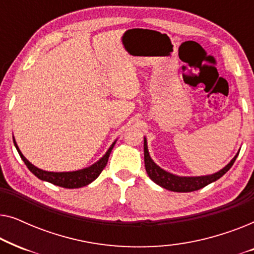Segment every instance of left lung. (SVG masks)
Returning a JSON list of instances; mask_svg holds the SVG:
<instances>
[{"mask_svg":"<svg viewBox=\"0 0 254 254\" xmlns=\"http://www.w3.org/2000/svg\"><path fill=\"white\" fill-rule=\"evenodd\" d=\"M144 165H145V171H147L149 178H150L155 184H157L158 186L163 187V189L172 190V192H193V190H197L202 187L209 185V184L216 182L217 179H220L222 176H224L230 168L234 164L236 158L239 154V150L237 154L235 155V157L224 166L223 169H221L220 171L213 173V175H206V176H178L175 173H171L166 170L162 169L161 166L156 164L150 157L148 150V141L147 137L144 136Z\"/></svg>","mask_w":254,"mask_h":254,"instance_id":"left-lung-1","label":"left lung"}]
</instances>
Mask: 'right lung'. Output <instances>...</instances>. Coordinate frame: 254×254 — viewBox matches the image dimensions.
Masks as SVG:
<instances>
[{"label":"right lung","instance_id":"1","mask_svg":"<svg viewBox=\"0 0 254 254\" xmlns=\"http://www.w3.org/2000/svg\"><path fill=\"white\" fill-rule=\"evenodd\" d=\"M13 144L18 151L20 158L23 159V162L25 163L27 169L30 170L31 172L33 173L37 178L40 180H44V182L51 183L53 185L64 187V189H79V187L89 185L90 183H92L93 180L98 178L100 172L103 171V169L105 168L107 164V161H109L110 154L112 151V149L116 144L117 140L113 142L112 144L110 145V148L107 149V151L103 155V157H100L96 163H93L92 165L88 166V168L76 170V171H68V172H52V171H45L43 169L37 168L36 165H33L32 163L27 161L25 156L22 154V151L19 150L18 145H17V142L15 137L12 136Z\"/></svg>","mask_w":254,"mask_h":254}]
</instances>
